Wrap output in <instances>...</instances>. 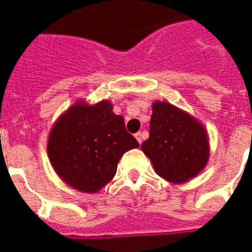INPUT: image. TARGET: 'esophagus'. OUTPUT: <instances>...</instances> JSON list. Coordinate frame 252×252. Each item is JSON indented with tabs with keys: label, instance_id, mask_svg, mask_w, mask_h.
<instances>
[{
	"label": "esophagus",
	"instance_id": "esophagus-1",
	"mask_svg": "<svg viewBox=\"0 0 252 252\" xmlns=\"http://www.w3.org/2000/svg\"><path fill=\"white\" fill-rule=\"evenodd\" d=\"M134 137H136V140L138 141V144L141 145L142 141H144V138H145V133H144V132H138V133L134 134Z\"/></svg>",
	"mask_w": 252,
	"mask_h": 252
}]
</instances>
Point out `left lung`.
<instances>
[{
  "label": "left lung",
  "instance_id": "obj_1",
  "mask_svg": "<svg viewBox=\"0 0 252 252\" xmlns=\"http://www.w3.org/2000/svg\"><path fill=\"white\" fill-rule=\"evenodd\" d=\"M158 175L171 183H183L207 165V132L197 120L170 103L156 102L150 119L149 138L142 142Z\"/></svg>",
  "mask_w": 252,
  "mask_h": 252
}]
</instances>
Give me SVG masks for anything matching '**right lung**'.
Segmentation results:
<instances>
[{
	"mask_svg": "<svg viewBox=\"0 0 252 252\" xmlns=\"http://www.w3.org/2000/svg\"><path fill=\"white\" fill-rule=\"evenodd\" d=\"M137 146L124 119L104 100L70 107L51 130L47 150L61 179L82 192H96L112 180L123 154Z\"/></svg>",
	"mask_w": 252,
	"mask_h": 252,
	"instance_id": "add662e5",
	"label": "right lung"
}]
</instances>
